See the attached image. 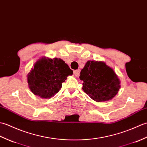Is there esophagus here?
I'll return each instance as SVG.
<instances>
[{
  "label": "esophagus",
  "instance_id": "1",
  "mask_svg": "<svg viewBox=\"0 0 147 147\" xmlns=\"http://www.w3.org/2000/svg\"><path fill=\"white\" fill-rule=\"evenodd\" d=\"M74 74H75V76H76V77H79V75H80V71L78 70H76L74 71Z\"/></svg>",
  "mask_w": 147,
  "mask_h": 147
}]
</instances>
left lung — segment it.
Segmentation results:
<instances>
[{"label":"left lung","instance_id":"1","mask_svg":"<svg viewBox=\"0 0 147 147\" xmlns=\"http://www.w3.org/2000/svg\"><path fill=\"white\" fill-rule=\"evenodd\" d=\"M82 89L97 102L113 99L120 89L118 76L111 68L102 61H88L80 71Z\"/></svg>","mask_w":147,"mask_h":147}]
</instances>
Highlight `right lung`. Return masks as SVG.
I'll return each instance as SVG.
<instances>
[{
	"instance_id": "1",
	"label": "right lung",
	"mask_w": 147,
	"mask_h": 147,
	"mask_svg": "<svg viewBox=\"0 0 147 147\" xmlns=\"http://www.w3.org/2000/svg\"><path fill=\"white\" fill-rule=\"evenodd\" d=\"M73 71L61 59L42 58L28 74V82L32 92L42 98H50L61 88Z\"/></svg>"
}]
</instances>
